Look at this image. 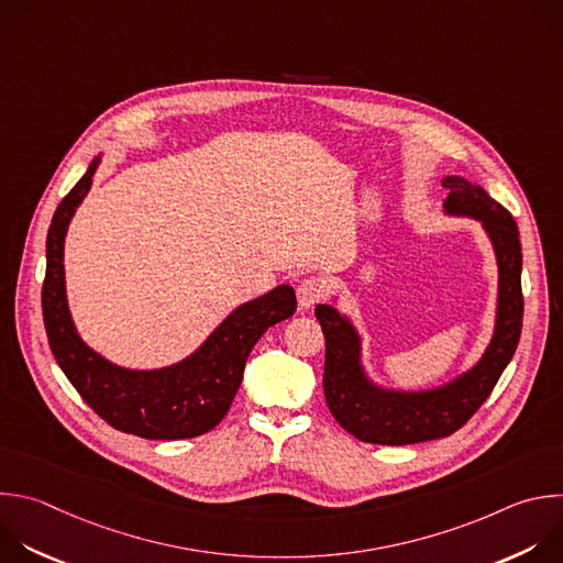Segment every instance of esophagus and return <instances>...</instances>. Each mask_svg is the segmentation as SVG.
I'll use <instances>...</instances> for the list:
<instances>
[{"mask_svg":"<svg viewBox=\"0 0 563 563\" xmlns=\"http://www.w3.org/2000/svg\"><path fill=\"white\" fill-rule=\"evenodd\" d=\"M296 296H298V307L300 309H311L316 302L322 300L324 287L318 278H302L296 287Z\"/></svg>","mask_w":563,"mask_h":563,"instance_id":"1","label":"esophagus"}]
</instances>
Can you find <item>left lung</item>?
<instances>
[{
	"label": "left lung",
	"mask_w": 563,
	"mask_h": 563,
	"mask_svg": "<svg viewBox=\"0 0 563 563\" xmlns=\"http://www.w3.org/2000/svg\"><path fill=\"white\" fill-rule=\"evenodd\" d=\"M444 214L482 223L497 258L495 329L482 357L457 378L422 391L387 389L373 383L362 364V338L349 316L333 305H318L324 333V398L335 422L353 438L371 444H418L446 438L464 427L486 402L510 362L523 318L521 243L510 212L486 195L482 185L446 176Z\"/></svg>",
	"instance_id": "obj_1"
}]
</instances>
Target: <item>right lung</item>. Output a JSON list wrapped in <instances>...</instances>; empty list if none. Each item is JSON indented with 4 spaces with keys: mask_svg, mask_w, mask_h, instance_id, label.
I'll return each mask as SVG.
<instances>
[{
    "mask_svg": "<svg viewBox=\"0 0 563 563\" xmlns=\"http://www.w3.org/2000/svg\"><path fill=\"white\" fill-rule=\"evenodd\" d=\"M101 154L59 203L46 239L44 324L53 355L86 405L110 427L145 440H185L212 431L230 411L250 351L276 322L294 316L289 285L236 307L185 360L161 368H128L90 349L73 322L66 298L64 241L86 199Z\"/></svg>",
    "mask_w": 563,
    "mask_h": 563,
    "instance_id": "obj_1",
    "label": "right lung"
}]
</instances>
